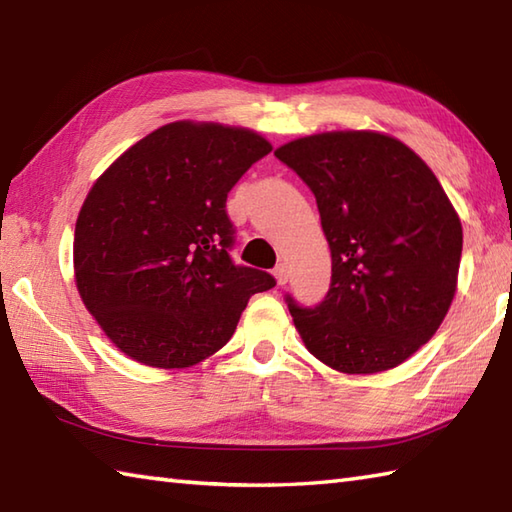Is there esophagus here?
Wrapping results in <instances>:
<instances>
[{
  "label": "esophagus",
  "instance_id": "34e87169",
  "mask_svg": "<svg viewBox=\"0 0 512 512\" xmlns=\"http://www.w3.org/2000/svg\"><path fill=\"white\" fill-rule=\"evenodd\" d=\"M273 275H275V279H277V286H284L286 281H288V270H286V266H277V268L273 270Z\"/></svg>",
  "mask_w": 512,
  "mask_h": 512
}]
</instances>
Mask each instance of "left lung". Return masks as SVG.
<instances>
[{"instance_id":"obj_1","label":"left lung","mask_w":512,"mask_h":512,"mask_svg":"<svg viewBox=\"0 0 512 512\" xmlns=\"http://www.w3.org/2000/svg\"><path fill=\"white\" fill-rule=\"evenodd\" d=\"M275 156L312 189L332 250L317 308H288L306 350L341 374L398 367L438 332L458 290L462 222L436 173L402 140L343 129Z\"/></svg>"}]
</instances>
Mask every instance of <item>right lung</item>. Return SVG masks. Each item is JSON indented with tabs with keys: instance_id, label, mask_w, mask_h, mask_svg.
<instances>
[{
	"instance_id": "right-lung-1",
	"label": "right lung",
	"mask_w": 512,
	"mask_h": 512,
	"mask_svg": "<svg viewBox=\"0 0 512 512\" xmlns=\"http://www.w3.org/2000/svg\"><path fill=\"white\" fill-rule=\"evenodd\" d=\"M273 145L246 127L176 121L107 167L74 226L83 306L132 361L184 369L231 339L248 299L275 286L228 257L226 195Z\"/></svg>"
}]
</instances>
